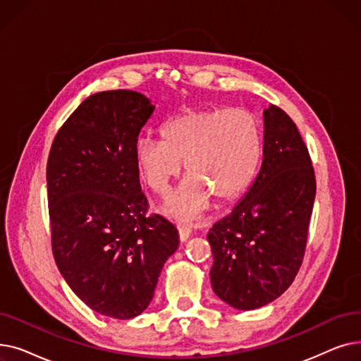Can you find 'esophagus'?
Returning <instances> with one entry per match:
<instances>
[{
    "mask_svg": "<svg viewBox=\"0 0 361 361\" xmlns=\"http://www.w3.org/2000/svg\"><path fill=\"white\" fill-rule=\"evenodd\" d=\"M190 234H192V231H190V228H187V226H178V238H180V241L181 243H184V241H187V238L190 237Z\"/></svg>",
    "mask_w": 361,
    "mask_h": 361,
    "instance_id": "1",
    "label": "esophagus"
}]
</instances>
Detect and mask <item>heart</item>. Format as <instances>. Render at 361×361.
Returning <instances> with one entry per match:
<instances>
[{
	"instance_id": "obj_1",
	"label": "heart",
	"mask_w": 361,
	"mask_h": 361,
	"mask_svg": "<svg viewBox=\"0 0 361 361\" xmlns=\"http://www.w3.org/2000/svg\"><path fill=\"white\" fill-rule=\"evenodd\" d=\"M162 140L142 137L135 158L140 177L165 195L185 166L187 180L171 195L162 211L176 219H195L214 203L237 200L259 169L263 155L260 123L243 109H187L165 121Z\"/></svg>"
}]
</instances>
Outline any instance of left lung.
Masks as SVG:
<instances>
[{
    "label": "left lung",
    "mask_w": 361,
    "mask_h": 361,
    "mask_svg": "<svg viewBox=\"0 0 361 361\" xmlns=\"http://www.w3.org/2000/svg\"><path fill=\"white\" fill-rule=\"evenodd\" d=\"M263 161L249 192L207 234L214 293L238 310L269 305L305 257L316 196L307 146L276 105L263 111Z\"/></svg>",
    "instance_id": "8db88e82"
}]
</instances>
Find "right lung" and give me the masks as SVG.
<instances>
[{
    "mask_svg": "<svg viewBox=\"0 0 361 361\" xmlns=\"http://www.w3.org/2000/svg\"><path fill=\"white\" fill-rule=\"evenodd\" d=\"M155 106L135 90L94 93L52 142L47 164L51 243L68 287L108 317L139 316L154 298L178 231L146 215L135 149Z\"/></svg>",
    "mask_w": 361,
    "mask_h": 361,
    "instance_id": "obj_1",
    "label": "right lung"
}]
</instances>
